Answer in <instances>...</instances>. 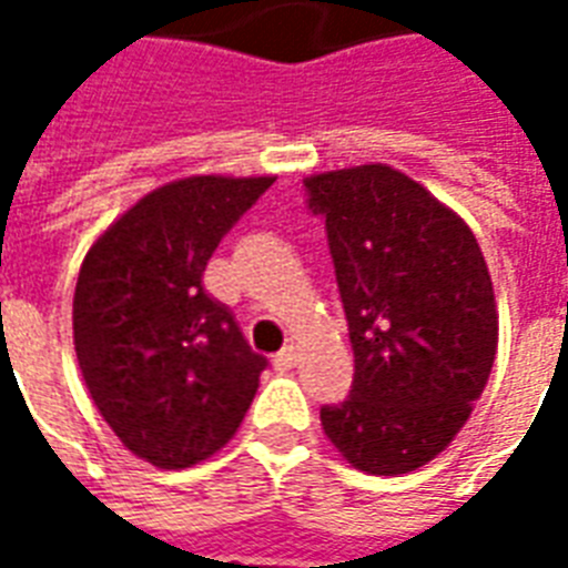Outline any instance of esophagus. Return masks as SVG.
<instances>
[{"label":"esophagus","mask_w":568,"mask_h":568,"mask_svg":"<svg viewBox=\"0 0 568 568\" xmlns=\"http://www.w3.org/2000/svg\"><path fill=\"white\" fill-rule=\"evenodd\" d=\"M294 363H297V354H294V347H283V351L274 356V365L280 368V372H288V368H294Z\"/></svg>","instance_id":"1"}]
</instances>
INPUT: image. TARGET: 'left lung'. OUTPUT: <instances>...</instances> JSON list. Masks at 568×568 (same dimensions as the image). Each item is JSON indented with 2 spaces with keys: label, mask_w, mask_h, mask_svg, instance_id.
<instances>
[{
  "label": "left lung",
  "mask_w": 568,
  "mask_h": 568,
  "mask_svg": "<svg viewBox=\"0 0 568 568\" xmlns=\"http://www.w3.org/2000/svg\"><path fill=\"white\" fill-rule=\"evenodd\" d=\"M324 217L354 347V386L321 406L327 439L368 475H406L459 433L498 347L489 267L466 223L386 164L306 180Z\"/></svg>",
  "instance_id": "obj_1"
}]
</instances>
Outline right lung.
I'll return each mask as SVG.
<instances>
[{
	"instance_id": "obj_1",
	"label": "right lung",
	"mask_w": 568,
	"mask_h": 568,
	"mask_svg": "<svg viewBox=\"0 0 568 568\" xmlns=\"http://www.w3.org/2000/svg\"><path fill=\"white\" fill-rule=\"evenodd\" d=\"M271 176H191L138 200L88 250L73 338L93 404L132 454L189 468L239 430L267 359L203 274Z\"/></svg>"
}]
</instances>
